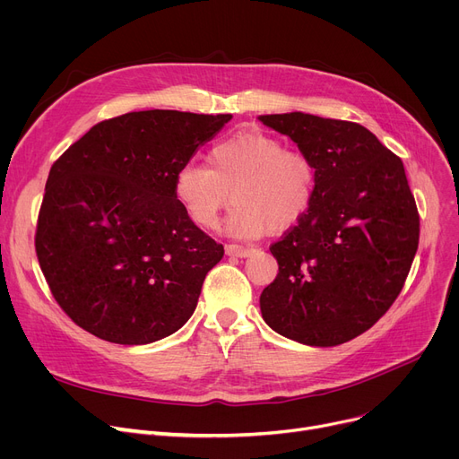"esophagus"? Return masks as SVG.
<instances>
[{
  "instance_id": "esophagus-1",
  "label": "esophagus",
  "mask_w": 459,
  "mask_h": 459,
  "mask_svg": "<svg viewBox=\"0 0 459 459\" xmlns=\"http://www.w3.org/2000/svg\"><path fill=\"white\" fill-rule=\"evenodd\" d=\"M225 251L229 256H239V258H246L253 253L251 247H246V246H238V244H229L225 246Z\"/></svg>"
}]
</instances>
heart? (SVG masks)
Listing matches in <instances>:
<instances>
[{"mask_svg":"<svg viewBox=\"0 0 459 459\" xmlns=\"http://www.w3.org/2000/svg\"><path fill=\"white\" fill-rule=\"evenodd\" d=\"M316 187L315 161L262 130L238 132L215 143L210 165L187 161L173 180L177 203L201 229L217 225L232 191L236 204L227 230L238 238L294 229L315 204Z\"/></svg>","mask_w":459,"mask_h":459,"instance_id":"b5f03b06","label":"heart"}]
</instances>
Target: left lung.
<instances>
[{
	"label": "left lung",
	"mask_w": 459,
	"mask_h": 459,
	"mask_svg": "<svg viewBox=\"0 0 459 459\" xmlns=\"http://www.w3.org/2000/svg\"><path fill=\"white\" fill-rule=\"evenodd\" d=\"M316 165L305 220L270 246L279 273L262 318L307 346H339L391 308L419 247L420 217L402 160L357 123L308 113L262 115Z\"/></svg>",
	"instance_id": "left-lung-1"
}]
</instances>
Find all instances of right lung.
<instances>
[{"label":"right lung","mask_w":459,"mask_h":459,"mask_svg":"<svg viewBox=\"0 0 459 459\" xmlns=\"http://www.w3.org/2000/svg\"><path fill=\"white\" fill-rule=\"evenodd\" d=\"M232 115L132 111L54 161L35 251L65 315L102 341L151 344L193 315L223 246L193 223L173 180Z\"/></svg>","instance_id":"right-lung-1"}]
</instances>
